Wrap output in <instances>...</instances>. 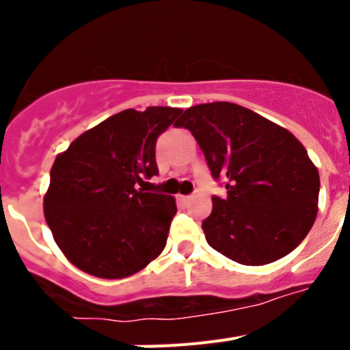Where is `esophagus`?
I'll return each mask as SVG.
<instances>
[{"instance_id": "34e87169", "label": "esophagus", "mask_w": 350, "mask_h": 350, "mask_svg": "<svg viewBox=\"0 0 350 350\" xmlns=\"http://www.w3.org/2000/svg\"><path fill=\"white\" fill-rule=\"evenodd\" d=\"M178 200H180L182 203H187L191 200V198L189 196H182V194H180V196H178Z\"/></svg>"}]
</instances>
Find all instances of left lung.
Listing matches in <instances>:
<instances>
[{
    "instance_id": "obj_1",
    "label": "left lung",
    "mask_w": 350,
    "mask_h": 350,
    "mask_svg": "<svg viewBox=\"0 0 350 350\" xmlns=\"http://www.w3.org/2000/svg\"><path fill=\"white\" fill-rule=\"evenodd\" d=\"M177 128L193 133L212 177L226 182L202 224L212 249L261 267L303 242L317 215L319 172L293 133L228 101L187 108Z\"/></svg>"
}]
</instances>
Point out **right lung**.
I'll use <instances>...</instances> for the list:
<instances>
[{
  "label": "right lung",
  "instance_id": "1",
  "mask_svg": "<svg viewBox=\"0 0 350 350\" xmlns=\"http://www.w3.org/2000/svg\"><path fill=\"white\" fill-rule=\"evenodd\" d=\"M180 108H128L82 133L55 157L43 213L55 243L79 270L124 279L163 252L175 198L137 185L157 175L156 140Z\"/></svg>",
  "mask_w": 350,
  "mask_h": 350
}]
</instances>
